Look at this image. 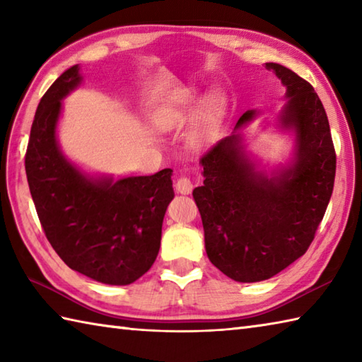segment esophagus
<instances>
[{"label":"esophagus","mask_w":362,"mask_h":362,"mask_svg":"<svg viewBox=\"0 0 362 362\" xmlns=\"http://www.w3.org/2000/svg\"><path fill=\"white\" fill-rule=\"evenodd\" d=\"M193 188V182H191L188 177H179L175 182V191L180 194H191Z\"/></svg>","instance_id":"esophagus-1"}]
</instances>
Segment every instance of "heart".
<instances>
[{
    "instance_id": "b5f03b06",
    "label": "heart",
    "mask_w": 362,
    "mask_h": 362,
    "mask_svg": "<svg viewBox=\"0 0 362 362\" xmlns=\"http://www.w3.org/2000/svg\"><path fill=\"white\" fill-rule=\"evenodd\" d=\"M197 100H199V95L193 89H182L177 90L174 95H171L168 100L160 105L157 111L153 112V124L161 132H173L175 129H180L182 125H185L188 120L193 117V112L196 110ZM216 100L214 97L207 98L205 102V112H209L215 108ZM191 143L194 146L201 147L204 144V133L201 127L194 129L191 133Z\"/></svg>"
}]
</instances>
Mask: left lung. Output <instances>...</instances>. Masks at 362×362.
Returning <instances> with one entry per match:
<instances>
[{
    "mask_svg": "<svg viewBox=\"0 0 362 362\" xmlns=\"http://www.w3.org/2000/svg\"><path fill=\"white\" fill-rule=\"evenodd\" d=\"M265 69L286 88L287 103L274 125L293 136L292 155L268 171L260 165L242 129L262 111L247 110L229 136L204 155V185L193 191L207 256L237 282L270 279L300 259L334 187L336 153L320 98L290 69L276 62Z\"/></svg>",
    "mask_w": 362,
    "mask_h": 362,
    "instance_id": "8db88e82",
    "label": "left lung"
}]
</instances>
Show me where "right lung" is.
<instances>
[{
  "mask_svg": "<svg viewBox=\"0 0 362 362\" xmlns=\"http://www.w3.org/2000/svg\"><path fill=\"white\" fill-rule=\"evenodd\" d=\"M83 83L66 70L42 97L33 120L25 169L42 228L72 270L102 284L129 286L158 256L161 226L174 197L173 169L153 175L90 174L62 153V98Z\"/></svg>",
  "mask_w": 362,
  "mask_h": 362,
  "instance_id": "add662e5",
  "label": "right lung"
}]
</instances>
